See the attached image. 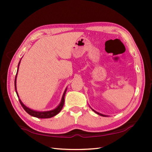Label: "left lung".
I'll list each match as a JSON object with an SVG mask.
<instances>
[{"instance_id":"left-lung-1","label":"left lung","mask_w":152,"mask_h":152,"mask_svg":"<svg viewBox=\"0 0 152 152\" xmlns=\"http://www.w3.org/2000/svg\"><path fill=\"white\" fill-rule=\"evenodd\" d=\"M91 109H92V110H93V111H94V113H96V114H98V115H101V116H102V117H107V115H102V114H101V113H98V112H96V110H94V109H92V108H91Z\"/></svg>"}]
</instances>
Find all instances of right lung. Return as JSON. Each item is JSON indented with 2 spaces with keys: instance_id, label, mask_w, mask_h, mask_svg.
<instances>
[{
  "instance_id": "right-lung-1",
  "label": "right lung",
  "mask_w": 152,
  "mask_h": 152,
  "mask_svg": "<svg viewBox=\"0 0 152 152\" xmlns=\"http://www.w3.org/2000/svg\"><path fill=\"white\" fill-rule=\"evenodd\" d=\"M21 60V59H20ZM20 60L19 61V64H18V67H17V72L16 74V76H15V91H16V93L18 98H19V102L21 106L23 108L24 110L26 111L28 114L31 115V116L34 117H37V118H39V119H48V118H51L52 117H54L55 115L58 114L61 111V110L62 109L64 104V97H65V94L67 91V88L65 89V91L64 92V94L62 95V97H61V100L60 103L59 104L58 106L55 108L54 109L51 110H47V111H38V110H35L33 109H31L30 108L27 107V106L23 103V102L21 101V100L19 99V94H18V92L17 91V74H18V70H19V64L20 62Z\"/></svg>"
}]
</instances>
